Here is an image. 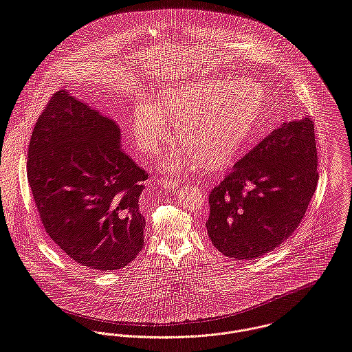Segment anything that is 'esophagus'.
<instances>
[{
    "instance_id": "obj_1",
    "label": "esophagus",
    "mask_w": 352,
    "mask_h": 352,
    "mask_svg": "<svg viewBox=\"0 0 352 352\" xmlns=\"http://www.w3.org/2000/svg\"><path fill=\"white\" fill-rule=\"evenodd\" d=\"M160 186L165 190H175L180 186V179H176V177H166V179H162L160 180Z\"/></svg>"
}]
</instances>
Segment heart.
<instances>
[{
    "label": "heart",
    "mask_w": 352,
    "mask_h": 352,
    "mask_svg": "<svg viewBox=\"0 0 352 352\" xmlns=\"http://www.w3.org/2000/svg\"><path fill=\"white\" fill-rule=\"evenodd\" d=\"M261 108V91L245 85L188 82L164 93L157 107L139 105L133 115V136L140 151L157 153L169 136L168 120L177 121L175 135L182 143L170 150L165 169L180 172L198 155L208 166H220L243 146Z\"/></svg>",
    "instance_id": "obj_1"
}]
</instances>
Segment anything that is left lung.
Segmentation results:
<instances>
[{
  "label": "left lung",
  "instance_id": "obj_1",
  "mask_svg": "<svg viewBox=\"0 0 352 352\" xmlns=\"http://www.w3.org/2000/svg\"><path fill=\"white\" fill-rule=\"evenodd\" d=\"M317 162L313 120L278 124L210 192L206 228L213 245L248 259L289 239L316 192Z\"/></svg>",
  "mask_w": 352,
  "mask_h": 352
}]
</instances>
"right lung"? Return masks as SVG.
Listing matches in <instances>:
<instances>
[{
  "instance_id": "1",
  "label": "right lung",
  "mask_w": 352,
  "mask_h": 352,
  "mask_svg": "<svg viewBox=\"0 0 352 352\" xmlns=\"http://www.w3.org/2000/svg\"><path fill=\"white\" fill-rule=\"evenodd\" d=\"M27 176L46 234L72 261L107 272L140 252L147 173L121 150L116 121L56 93L34 126Z\"/></svg>"
}]
</instances>
